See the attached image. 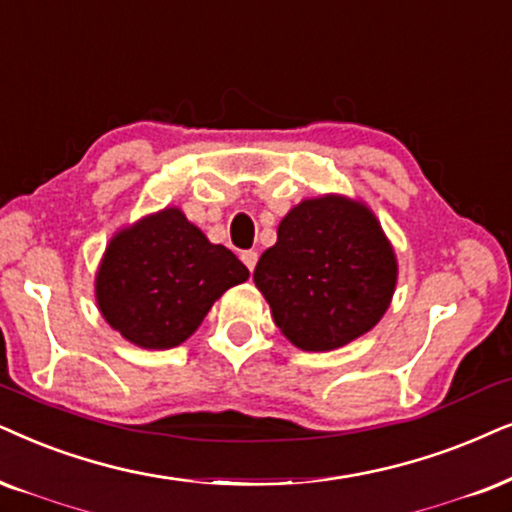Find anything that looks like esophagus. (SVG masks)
<instances>
[{"label": "esophagus", "mask_w": 512, "mask_h": 512, "mask_svg": "<svg viewBox=\"0 0 512 512\" xmlns=\"http://www.w3.org/2000/svg\"><path fill=\"white\" fill-rule=\"evenodd\" d=\"M241 260L245 267H248L250 271H255V264H257V250H243L241 252Z\"/></svg>", "instance_id": "34e87169"}]
</instances>
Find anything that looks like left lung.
Returning a JSON list of instances; mask_svg holds the SVG:
<instances>
[{
  "instance_id": "obj_1",
  "label": "left lung",
  "mask_w": 512,
  "mask_h": 512,
  "mask_svg": "<svg viewBox=\"0 0 512 512\" xmlns=\"http://www.w3.org/2000/svg\"><path fill=\"white\" fill-rule=\"evenodd\" d=\"M252 278L295 347L328 352L380 321L397 283V260L364 205L326 196L283 217L276 245L262 252Z\"/></svg>"
}]
</instances>
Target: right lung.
Segmentation results:
<instances>
[{
	"mask_svg": "<svg viewBox=\"0 0 512 512\" xmlns=\"http://www.w3.org/2000/svg\"><path fill=\"white\" fill-rule=\"evenodd\" d=\"M248 276L234 252L212 245L170 208L113 238L96 276V300L122 338L170 349L196 331L224 290Z\"/></svg>",
	"mask_w": 512,
	"mask_h": 512,
	"instance_id": "obj_1",
	"label": "right lung"
}]
</instances>
